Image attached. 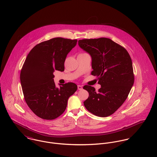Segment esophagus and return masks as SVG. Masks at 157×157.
<instances>
[{"label":"esophagus","mask_w":157,"mask_h":157,"mask_svg":"<svg viewBox=\"0 0 157 157\" xmlns=\"http://www.w3.org/2000/svg\"><path fill=\"white\" fill-rule=\"evenodd\" d=\"M77 88H78V90H82V88H83V86H82V85H78V86H77Z\"/></svg>","instance_id":"obj_1"}]
</instances>
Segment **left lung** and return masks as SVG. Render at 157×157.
I'll return each instance as SVG.
<instances>
[{
    "label": "left lung",
    "instance_id": "obj_1",
    "mask_svg": "<svg viewBox=\"0 0 157 157\" xmlns=\"http://www.w3.org/2000/svg\"><path fill=\"white\" fill-rule=\"evenodd\" d=\"M78 44L90 56L91 74L98 77L101 85L98 92L90 86H83L89 92L84 106L96 116L108 117L123 105L134 85L131 58L126 49L110 39H83Z\"/></svg>",
    "mask_w": 157,
    "mask_h": 157
}]
</instances>
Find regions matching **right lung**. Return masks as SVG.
Returning <instances> with one entry per match:
<instances>
[{
  "mask_svg": "<svg viewBox=\"0 0 157 157\" xmlns=\"http://www.w3.org/2000/svg\"><path fill=\"white\" fill-rule=\"evenodd\" d=\"M77 42L76 39L53 38L36 45L25 59L20 76L24 98L41 118L54 120L61 115L69 97L77 90L72 82L57 88L53 74L55 70L64 71L67 56Z\"/></svg>",
  "mask_w": 157,
  "mask_h": 157,
  "instance_id": "right-lung-1",
  "label": "right lung"
}]
</instances>
